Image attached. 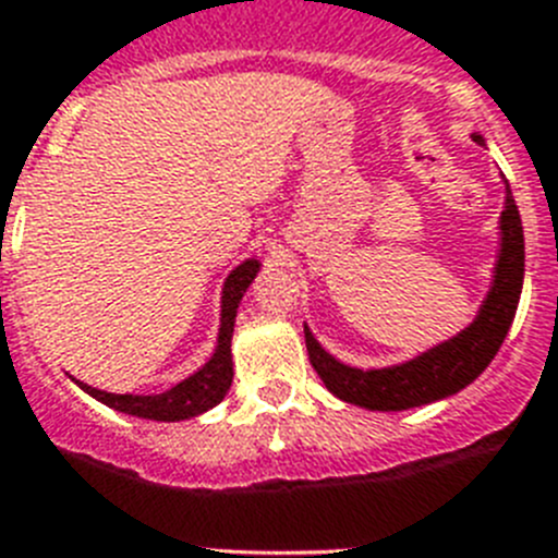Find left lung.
<instances>
[{"instance_id":"8db88e82","label":"left lung","mask_w":558,"mask_h":558,"mask_svg":"<svg viewBox=\"0 0 558 558\" xmlns=\"http://www.w3.org/2000/svg\"><path fill=\"white\" fill-rule=\"evenodd\" d=\"M477 145H486L481 133H472ZM502 201L500 223H497V256L492 268V282L481 307L461 332L441 340L425 352L413 354L402 363L377 368L349 366L315 340L313 329L304 324L307 354L329 393L366 408V411H408L456 397L458 391L475 383L483 368L495 360L497 349L509 335L525 276V236H522L520 209L514 204L509 181Z\"/></svg>"}]
</instances>
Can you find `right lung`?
Segmentation results:
<instances>
[{"instance_id": "right-lung-1", "label": "right lung", "mask_w": 558, "mask_h": 558, "mask_svg": "<svg viewBox=\"0 0 558 558\" xmlns=\"http://www.w3.org/2000/svg\"><path fill=\"white\" fill-rule=\"evenodd\" d=\"M263 263L256 256H248L243 263L236 265L223 282V295H220V332H218V347L211 352L198 372H192L181 383L161 393H111L92 388L81 379H75L81 391L88 397H95L102 405L113 408V411L128 413V416L153 418V422H184V418L201 416V413L211 411L215 405L223 402L229 393L231 377H234V360H231V335H234L236 322V307L243 302L245 290L256 279Z\"/></svg>"}]
</instances>
